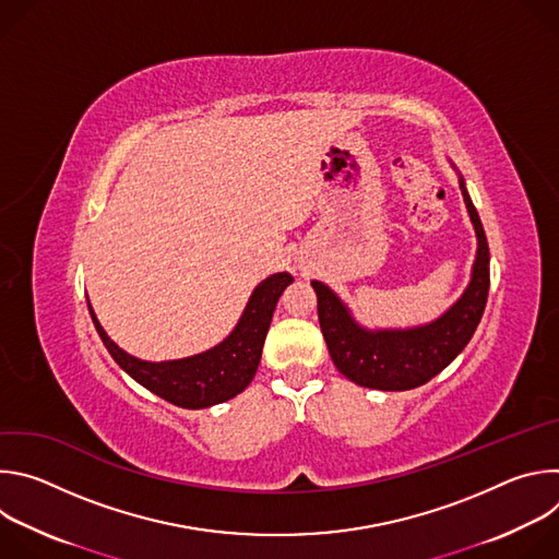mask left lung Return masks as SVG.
<instances>
[{"mask_svg":"<svg viewBox=\"0 0 559 559\" xmlns=\"http://www.w3.org/2000/svg\"><path fill=\"white\" fill-rule=\"evenodd\" d=\"M460 190L475 227L477 257L462 298L438 321L414 330L367 332L349 316L341 298L323 283L311 281L330 356L352 382L380 391H407L438 376L471 341L489 296V243L480 216L460 179Z\"/></svg>","mask_w":559,"mask_h":559,"instance_id":"obj_1","label":"left lung"}]
</instances>
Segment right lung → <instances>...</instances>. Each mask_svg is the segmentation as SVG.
<instances>
[{
    "mask_svg": "<svg viewBox=\"0 0 559 559\" xmlns=\"http://www.w3.org/2000/svg\"><path fill=\"white\" fill-rule=\"evenodd\" d=\"M292 281L294 278L287 272L265 278L250 296L241 321L221 345L205 354L170 362H145L132 358L108 338L91 302L88 309L106 349L128 376L177 407L205 409L229 401L252 382L276 302Z\"/></svg>",
    "mask_w": 559,
    "mask_h": 559,
    "instance_id": "obj_1",
    "label": "right lung"
}]
</instances>
